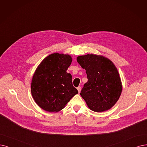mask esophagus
I'll return each instance as SVG.
<instances>
[{
    "label": "esophagus",
    "mask_w": 147,
    "mask_h": 147,
    "mask_svg": "<svg viewBox=\"0 0 147 147\" xmlns=\"http://www.w3.org/2000/svg\"><path fill=\"white\" fill-rule=\"evenodd\" d=\"M77 90H78V92H79V93H80L81 90V87H80V86H78V87H77Z\"/></svg>",
    "instance_id": "esophagus-1"
}]
</instances>
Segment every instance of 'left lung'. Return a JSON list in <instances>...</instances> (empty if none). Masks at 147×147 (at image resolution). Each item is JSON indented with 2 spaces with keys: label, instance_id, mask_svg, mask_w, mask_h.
Returning <instances> with one entry per match:
<instances>
[{
  "label": "left lung",
  "instance_id": "left-lung-1",
  "mask_svg": "<svg viewBox=\"0 0 147 147\" xmlns=\"http://www.w3.org/2000/svg\"><path fill=\"white\" fill-rule=\"evenodd\" d=\"M78 63L85 69L88 81L80 95L88 107L102 112L112 107L119 99L122 90L118 69L113 63L102 55L87 54L78 56Z\"/></svg>",
  "mask_w": 147,
  "mask_h": 147
}]
</instances>
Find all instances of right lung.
<instances>
[{
    "label": "right lung",
    "instance_id": "1",
    "mask_svg": "<svg viewBox=\"0 0 147 147\" xmlns=\"http://www.w3.org/2000/svg\"><path fill=\"white\" fill-rule=\"evenodd\" d=\"M72 61L68 54L54 53L40 63L31 84L32 96L40 108L57 112L78 93L73 86L72 75L66 72Z\"/></svg>",
    "mask_w": 147,
    "mask_h": 147
}]
</instances>
